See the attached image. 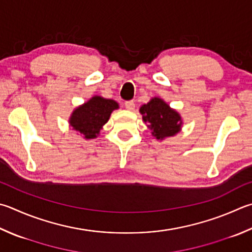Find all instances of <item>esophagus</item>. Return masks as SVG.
Here are the masks:
<instances>
[{
    "instance_id": "esophagus-1",
    "label": "esophagus",
    "mask_w": 252,
    "mask_h": 252,
    "mask_svg": "<svg viewBox=\"0 0 252 252\" xmlns=\"http://www.w3.org/2000/svg\"><path fill=\"white\" fill-rule=\"evenodd\" d=\"M125 107L127 109V110L133 111L134 108H135V103H134V101H132V100H131V101H126Z\"/></svg>"
}]
</instances>
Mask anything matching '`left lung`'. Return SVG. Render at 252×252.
I'll return each mask as SVG.
<instances>
[{
  "label": "left lung",
  "mask_w": 252,
  "mask_h": 252,
  "mask_svg": "<svg viewBox=\"0 0 252 252\" xmlns=\"http://www.w3.org/2000/svg\"><path fill=\"white\" fill-rule=\"evenodd\" d=\"M146 126L157 140H164L176 135L182 130L183 119L175 109L162 98L154 97L140 108Z\"/></svg>",
  "instance_id": "1"
}]
</instances>
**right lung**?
<instances>
[{
    "mask_svg": "<svg viewBox=\"0 0 252 252\" xmlns=\"http://www.w3.org/2000/svg\"><path fill=\"white\" fill-rule=\"evenodd\" d=\"M117 109H119V103L114 100L94 95L72 111L69 126L86 140L95 139L102 126L109 121L112 111Z\"/></svg>",
    "mask_w": 252,
    "mask_h": 252,
    "instance_id": "obj_1",
    "label": "right lung"
}]
</instances>
